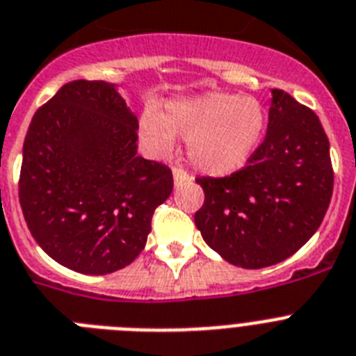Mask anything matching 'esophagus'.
<instances>
[{
    "mask_svg": "<svg viewBox=\"0 0 356 356\" xmlns=\"http://www.w3.org/2000/svg\"><path fill=\"white\" fill-rule=\"evenodd\" d=\"M172 178H175V185H180L184 181L191 180V175L187 171H184L181 167H172Z\"/></svg>",
    "mask_w": 356,
    "mask_h": 356,
    "instance_id": "1",
    "label": "esophagus"
}]
</instances>
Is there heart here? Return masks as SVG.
Returning <instances> with one entry per match:
<instances>
[{
  "instance_id": "obj_1",
  "label": "heart",
  "mask_w": 356,
  "mask_h": 356,
  "mask_svg": "<svg viewBox=\"0 0 356 356\" xmlns=\"http://www.w3.org/2000/svg\"><path fill=\"white\" fill-rule=\"evenodd\" d=\"M266 109L256 97L207 91L172 100L162 117L144 113L140 135L158 154H169L176 136L187 140V156L211 176H229L252 160L265 133Z\"/></svg>"
}]
</instances>
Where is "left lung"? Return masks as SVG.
I'll use <instances>...</instances> for the list:
<instances>
[{
    "label": "left lung",
    "instance_id": "1",
    "mask_svg": "<svg viewBox=\"0 0 356 356\" xmlns=\"http://www.w3.org/2000/svg\"><path fill=\"white\" fill-rule=\"evenodd\" d=\"M205 193L194 223L232 265L265 268L293 256L321 227L333 193L330 140L317 115L272 90L268 131L250 162L223 178H196Z\"/></svg>",
    "mask_w": 356,
    "mask_h": 356
}]
</instances>
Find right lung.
I'll return each instance as SVG.
<instances>
[{"label":"right lung","instance_id":"obj_1","mask_svg":"<svg viewBox=\"0 0 356 356\" xmlns=\"http://www.w3.org/2000/svg\"><path fill=\"white\" fill-rule=\"evenodd\" d=\"M138 120L104 81H72L35 111L23 144L19 203L39 247L88 275L144 250L172 193L165 163L138 156Z\"/></svg>","mask_w":356,"mask_h":356}]
</instances>
